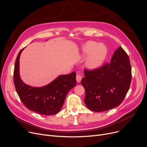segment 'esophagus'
<instances>
[{
  "instance_id": "1",
  "label": "esophagus",
  "mask_w": 147,
  "mask_h": 147,
  "mask_svg": "<svg viewBox=\"0 0 147 147\" xmlns=\"http://www.w3.org/2000/svg\"><path fill=\"white\" fill-rule=\"evenodd\" d=\"M82 77L81 75L78 74L76 76V80H77V82L78 83H80L82 80Z\"/></svg>"
}]
</instances>
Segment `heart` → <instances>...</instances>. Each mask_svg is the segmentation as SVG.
<instances>
[{"mask_svg": "<svg viewBox=\"0 0 147 147\" xmlns=\"http://www.w3.org/2000/svg\"><path fill=\"white\" fill-rule=\"evenodd\" d=\"M82 55L86 58L85 65L89 69L99 67L104 61L107 55V48L102 44L94 41H88L82 47Z\"/></svg>", "mask_w": 147, "mask_h": 147, "instance_id": "b5f03b06", "label": "heart"}]
</instances>
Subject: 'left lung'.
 I'll return each instance as SVG.
<instances>
[{"mask_svg":"<svg viewBox=\"0 0 147 147\" xmlns=\"http://www.w3.org/2000/svg\"><path fill=\"white\" fill-rule=\"evenodd\" d=\"M81 84L85 89L84 103L93 111L119 106L126 96L132 79L129 57L123 49L115 51L110 63L92 71L84 70Z\"/></svg>","mask_w":147,"mask_h":147,"instance_id":"left-lung-1","label":"left lung"}]
</instances>
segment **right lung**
Listing matches in <instances>:
<instances>
[{"mask_svg": "<svg viewBox=\"0 0 147 147\" xmlns=\"http://www.w3.org/2000/svg\"><path fill=\"white\" fill-rule=\"evenodd\" d=\"M21 49L15 61L13 82L22 103L31 111L43 115H53L63 107L69 90L76 86V74L59 75L50 83L42 87H33L22 82L20 75Z\"/></svg>", "mask_w": 147, "mask_h": 147, "instance_id": "1", "label": "right lung"}]
</instances>
